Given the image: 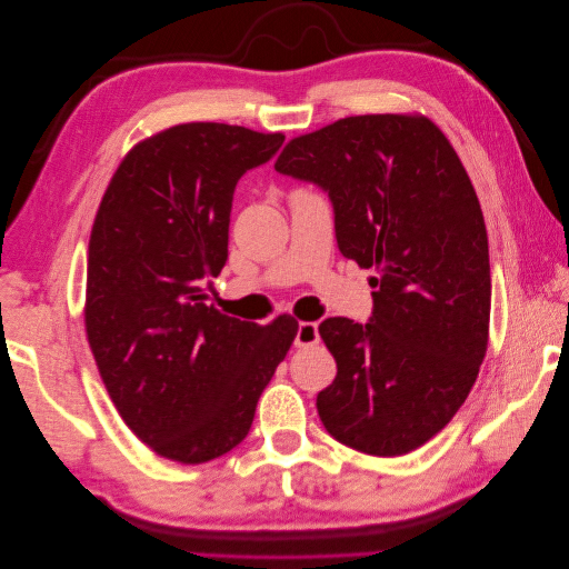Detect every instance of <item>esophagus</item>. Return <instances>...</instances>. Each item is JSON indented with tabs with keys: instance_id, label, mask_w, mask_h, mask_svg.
Instances as JSON below:
<instances>
[{
	"instance_id": "34e87169",
	"label": "esophagus",
	"mask_w": 569,
	"mask_h": 569,
	"mask_svg": "<svg viewBox=\"0 0 569 569\" xmlns=\"http://www.w3.org/2000/svg\"><path fill=\"white\" fill-rule=\"evenodd\" d=\"M320 341V332H318V325L316 322H299L297 327V337L295 343L299 349H308L313 347V343Z\"/></svg>"
}]
</instances>
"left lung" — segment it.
Here are the masks:
<instances>
[{
  "label": "left lung",
  "instance_id": "left-lung-1",
  "mask_svg": "<svg viewBox=\"0 0 569 569\" xmlns=\"http://www.w3.org/2000/svg\"><path fill=\"white\" fill-rule=\"evenodd\" d=\"M274 170L320 187L341 256L375 270L370 320L318 327L337 360L325 429L370 456L416 451L468 399L489 339V239L458 153L422 116H351L291 140Z\"/></svg>",
  "mask_w": 569,
  "mask_h": 569
}]
</instances>
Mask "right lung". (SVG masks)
<instances>
[{
    "mask_svg": "<svg viewBox=\"0 0 569 569\" xmlns=\"http://www.w3.org/2000/svg\"><path fill=\"white\" fill-rule=\"evenodd\" d=\"M284 134L184 123L137 144L99 203L84 327L101 380L159 456L199 465L249 435L297 322H242L206 306L228 261L234 187Z\"/></svg>",
    "mask_w": 569,
    "mask_h": 569,
    "instance_id": "right-lung-1",
    "label": "right lung"
}]
</instances>
